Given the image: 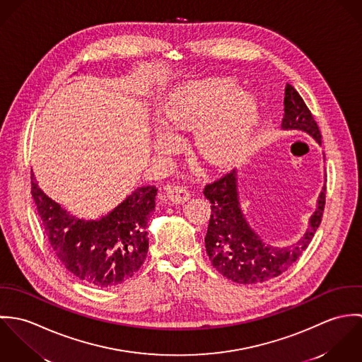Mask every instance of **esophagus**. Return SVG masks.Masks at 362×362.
<instances>
[{
  "instance_id": "34e87169",
  "label": "esophagus",
  "mask_w": 362,
  "mask_h": 362,
  "mask_svg": "<svg viewBox=\"0 0 362 362\" xmlns=\"http://www.w3.org/2000/svg\"><path fill=\"white\" fill-rule=\"evenodd\" d=\"M165 195L174 204H184L191 198L189 191L181 185H167Z\"/></svg>"
}]
</instances>
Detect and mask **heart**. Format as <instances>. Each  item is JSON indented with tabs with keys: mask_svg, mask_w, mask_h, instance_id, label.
I'll list each match as a JSON object with an SVG mask.
<instances>
[{
	"mask_svg": "<svg viewBox=\"0 0 362 362\" xmlns=\"http://www.w3.org/2000/svg\"><path fill=\"white\" fill-rule=\"evenodd\" d=\"M257 118L255 102L248 95H237L235 83L221 78L181 88L163 108L168 128H197L198 155L216 165L227 164L244 152Z\"/></svg>",
	"mask_w": 362,
	"mask_h": 362,
	"instance_id": "1",
	"label": "heart"
}]
</instances>
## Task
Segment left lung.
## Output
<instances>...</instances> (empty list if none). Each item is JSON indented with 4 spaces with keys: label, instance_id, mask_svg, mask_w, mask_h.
Wrapping results in <instances>:
<instances>
[{
    "label": "left lung",
    "instance_id": "8db88e82",
    "mask_svg": "<svg viewBox=\"0 0 362 362\" xmlns=\"http://www.w3.org/2000/svg\"><path fill=\"white\" fill-rule=\"evenodd\" d=\"M283 129H298L310 135L319 145L322 135L310 108L290 85L284 90ZM211 204L205 245L211 264L228 280L240 284H257L286 272L310 245L323 216L326 185L317 198L305 234L288 247H273L263 241L247 221L238 199L237 171L207 184L204 189Z\"/></svg>",
    "mask_w": 362,
    "mask_h": 362
}]
</instances>
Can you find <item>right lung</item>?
I'll use <instances>...</instances> for the list:
<instances>
[{
  "instance_id": "add662e5",
  "label": "right lung",
  "mask_w": 362,
  "mask_h": 362,
  "mask_svg": "<svg viewBox=\"0 0 362 362\" xmlns=\"http://www.w3.org/2000/svg\"><path fill=\"white\" fill-rule=\"evenodd\" d=\"M32 178V197L55 257L85 284L111 288L129 280L145 262L148 221L155 211L156 187H139L99 220L71 216Z\"/></svg>"
}]
</instances>
